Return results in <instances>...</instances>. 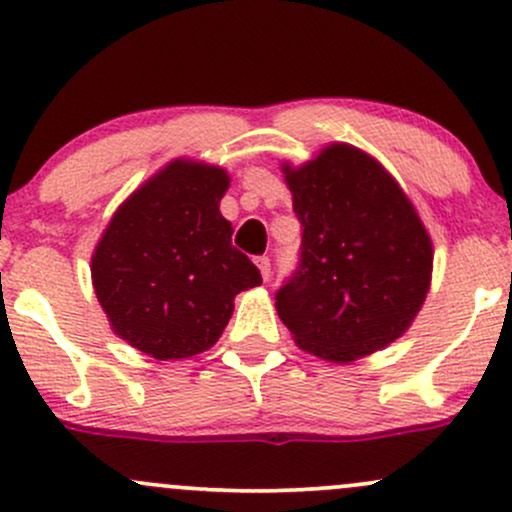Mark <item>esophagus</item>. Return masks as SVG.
<instances>
[{
    "instance_id": "1",
    "label": "esophagus",
    "mask_w": 512,
    "mask_h": 512,
    "mask_svg": "<svg viewBox=\"0 0 512 512\" xmlns=\"http://www.w3.org/2000/svg\"><path fill=\"white\" fill-rule=\"evenodd\" d=\"M255 264H257V267H260L262 279L267 281L269 276H272V260H269L267 255H262V257H255Z\"/></svg>"
}]
</instances>
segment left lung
I'll list each match as a JSON object with an SVG mask.
<instances>
[{"instance_id": "8db88e82", "label": "left lung", "mask_w": 512, "mask_h": 512, "mask_svg": "<svg viewBox=\"0 0 512 512\" xmlns=\"http://www.w3.org/2000/svg\"><path fill=\"white\" fill-rule=\"evenodd\" d=\"M303 226L301 262L276 291L296 344L351 363L409 330L431 286L433 245L402 187L373 156L330 144L301 168L284 163Z\"/></svg>"}]
</instances>
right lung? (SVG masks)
<instances>
[{
  "label": "right lung",
  "instance_id": "1",
  "mask_svg": "<svg viewBox=\"0 0 512 512\" xmlns=\"http://www.w3.org/2000/svg\"><path fill=\"white\" fill-rule=\"evenodd\" d=\"M226 190V170L178 158L120 204L98 240V303L117 337L146 356L173 361L211 349L233 298L262 284L231 243L219 211Z\"/></svg>",
  "mask_w": 512,
  "mask_h": 512
}]
</instances>
